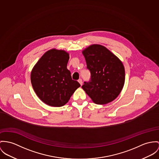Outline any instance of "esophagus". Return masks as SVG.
<instances>
[{
  "label": "esophagus",
  "mask_w": 159,
  "mask_h": 159,
  "mask_svg": "<svg viewBox=\"0 0 159 159\" xmlns=\"http://www.w3.org/2000/svg\"><path fill=\"white\" fill-rule=\"evenodd\" d=\"M78 82H79V83L80 84V85H82V84H83V82H82V80L81 79H79L78 80Z\"/></svg>",
  "instance_id": "obj_1"
}]
</instances>
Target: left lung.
I'll return each instance as SVG.
<instances>
[{"instance_id": "left-lung-1", "label": "left lung", "mask_w": 159, "mask_h": 159, "mask_svg": "<svg viewBox=\"0 0 159 159\" xmlns=\"http://www.w3.org/2000/svg\"><path fill=\"white\" fill-rule=\"evenodd\" d=\"M82 53L91 78L89 82H84L82 88L96 104L103 105L113 101L120 93L125 84L122 62L100 45H90Z\"/></svg>"}]
</instances>
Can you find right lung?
Wrapping results in <instances>:
<instances>
[{
	"label": "right lung",
	"mask_w": 159,
	"mask_h": 159,
	"mask_svg": "<svg viewBox=\"0 0 159 159\" xmlns=\"http://www.w3.org/2000/svg\"><path fill=\"white\" fill-rule=\"evenodd\" d=\"M69 58V54L63 50L50 49L32 70L31 82L37 96L51 107L65 105L80 86L77 81L72 79L67 69Z\"/></svg>",
	"instance_id": "add662e5"
}]
</instances>
